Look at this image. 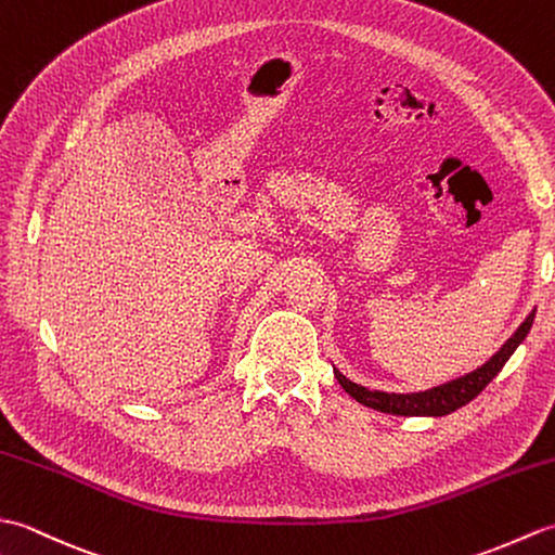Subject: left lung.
Masks as SVG:
<instances>
[{
  "instance_id": "8db88e82",
  "label": "left lung",
  "mask_w": 555,
  "mask_h": 555,
  "mask_svg": "<svg viewBox=\"0 0 555 555\" xmlns=\"http://www.w3.org/2000/svg\"><path fill=\"white\" fill-rule=\"evenodd\" d=\"M534 322V312L527 317V320L517 326V332L505 340L503 348L493 356L487 364H481L479 370L469 372L465 376H460L455 382H448L443 386H434L429 391H420V393H384V391H370L356 382L346 379L344 374L334 370L338 384L346 388V393L358 400V403L367 405L372 410L388 412V415H403V417H443L451 415L453 410L467 405L469 400L477 398L481 391H485L487 384L496 376L503 364L508 362V358L515 352V348L522 344L525 336L529 334Z\"/></svg>"
}]
</instances>
